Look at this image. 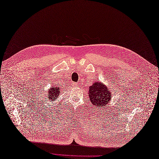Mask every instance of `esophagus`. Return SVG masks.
Here are the masks:
<instances>
[{
  "label": "esophagus",
  "mask_w": 159,
  "mask_h": 159,
  "mask_svg": "<svg viewBox=\"0 0 159 159\" xmlns=\"http://www.w3.org/2000/svg\"><path fill=\"white\" fill-rule=\"evenodd\" d=\"M72 86H74V87L78 86V83H75V82L72 83Z\"/></svg>",
  "instance_id": "1"
}]
</instances>
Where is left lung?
<instances>
[{
    "label": "left lung",
    "mask_w": 159,
    "mask_h": 159,
    "mask_svg": "<svg viewBox=\"0 0 159 159\" xmlns=\"http://www.w3.org/2000/svg\"><path fill=\"white\" fill-rule=\"evenodd\" d=\"M90 100L96 108L103 107L111 100L109 90L100 82H96L89 87Z\"/></svg>",
    "instance_id": "8db88e82"
}]
</instances>
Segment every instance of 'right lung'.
<instances>
[{"instance_id":"1","label":"right lung","mask_w":159,"mask_h":159,"mask_svg":"<svg viewBox=\"0 0 159 159\" xmlns=\"http://www.w3.org/2000/svg\"><path fill=\"white\" fill-rule=\"evenodd\" d=\"M60 93V89L58 87H54L50 88L48 90V96L50 100H56Z\"/></svg>"}]
</instances>
